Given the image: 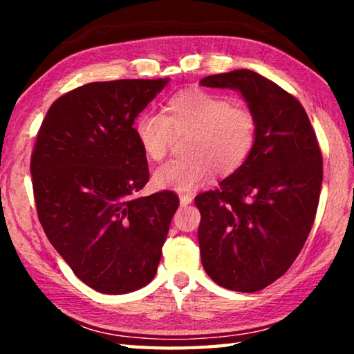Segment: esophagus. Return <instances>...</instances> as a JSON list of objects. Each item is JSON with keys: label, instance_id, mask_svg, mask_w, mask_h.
Returning a JSON list of instances; mask_svg holds the SVG:
<instances>
[{"label": "esophagus", "instance_id": "obj_1", "mask_svg": "<svg viewBox=\"0 0 354 354\" xmlns=\"http://www.w3.org/2000/svg\"><path fill=\"white\" fill-rule=\"evenodd\" d=\"M192 200H194V196L189 195V194H183V195H179V201H181V206H187V205H190Z\"/></svg>", "mask_w": 354, "mask_h": 354}]
</instances>
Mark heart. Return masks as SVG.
Returning a JSON list of instances; mask_svg holds the SVG:
<instances>
[{
  "instance_id": "1",
  "label": "heart",
  "mask_w": 354,
  "mask_h": 354,
  "mask_svg": "<svg viewBox=\"0 0 354 354\" xmlns=\"http://www.w3.org/2000/svg\"><path fill=\"white\" fill-rule=\"evenodd\" d=\"M143 154L160 160L175 136H189L187 158L160 165L153 175L159 189L190 192L215 170L231 175L247 162L257 137V118L248 106L201 88L183 91L167 101L164 113L143 112L134 123Z\"/></svg>"
}]
</instances>
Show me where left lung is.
Listing matches in <instances>:
<instances>
[{
    "mask_svg": "<svg viewBox=\"0 0 354 354\" xmlns=\"http://www.w3.org/2000/svg\"><path fill=\"white\" fill-rule=\"evenodd\" d=\"M200 84L237 91L257 118L247 162L218 189L195 196L201 263L225 289L262 290L289 270L314 225L323 181L319 142L299 101L256 71Z\"/></svg>",
    "mask_w": 354,
    "mask_h": 354,
    "instance_id": "8db88e82",
    "label": "left lung"
}]
</instances>
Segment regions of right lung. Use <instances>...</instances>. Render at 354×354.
I'll return each instance as SVG.
<instances>
[{
	"instance_id": "right-lung-1",
	"label": "right lung",
	"mask_w": 354,
	"mask_h": 354,
	"mask_svg": "<svg viewBox=\"0 0 354 354\" xmlns=\"http://www.w3.org/2000/svg\"><path fill=\"white\" fill-rule=\"evenodd\" d=\"M91 82L51 104L31 158L44 231L82 283L120 295L147 286L179 206L170 190L137 198L149 171L134 120L169 84Z\"/></svg>"
}]
</instances>
